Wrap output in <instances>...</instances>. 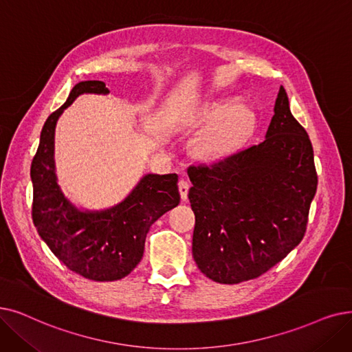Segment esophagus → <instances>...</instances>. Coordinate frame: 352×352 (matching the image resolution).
Segmentation results:
<instances>
[{
	"instance_id": "1",
	"label": "esophagus",
	"mask_w": 352,
	"mask_h": 352,
	"mask_svg": "<svg viewBox=\"0 0 352 352\" xmlns=\"http://www.w3.org/2000/svg\"><path fill=\"white\" fill-rule=\"evenodd\" d=\"M178 190H179V194H181L182 200H187L188 190H190V182H188L187 179H179V182H178Z\"/></svg>"
}]
</instances>
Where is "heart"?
<instances>
[{
	"label": "heart",
	"mask_w": 352,
	"mask_h": 352,
	"mask_svg": "<svg viewBox=\"0 0 352 352\" xmlns=\"http://www.w3.org/2000/svg\"><path fill=\"white\" fill-rule=\"evenodd\" d=\"M236 100H220L212 103L204 109L201 119L206 122L219 120L224 116L220 124L212 126L198 136L195 142V152L198 157L206 160H216L223 157L226 152L230 151L236 141L243 135L253 122V112L246 106H237L234 109Z\"/></svg>",
	"instance_id": "heart-1"
}]
</instances>
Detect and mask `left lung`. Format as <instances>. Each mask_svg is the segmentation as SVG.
<instances>
[{
	"mask_svg": "<svg viewBox=\"0 0 352 352\" xmlns=\"http://www.w3.org/2000/svg\"><path fill=\"white\" fill-rule=\"evenodd\" d=\"M266 140L211 165H191L194 261L214 282L256 279L302 241L318 175L307 131L283 86Z\"/></svg>",
	"mask_w": 352,
	"mask_h": 352,
	"instance_id": "8db88e82",
	"label": "left lung"
}]
</instances>
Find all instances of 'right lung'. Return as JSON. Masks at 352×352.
<instances>
[{
    "mask_svg": "<svg viewBox=\"0 0 352 352\" xmlns=\"http://www.w3.org/2000/svg\"><path fill=\"white\" fill-rule=\"evenodd\" d=\"M83 94L108 95L100 80L76 85L63 106L54 111L41 129L32 162L33 223L40 237L60 262L80 276L113 282L141 262L151 226L179 204L177 174H146L124 201L102 211L74 207L57 184L54 131L58 116Z\"/></svg>",
    "mask_w": 352,
    "mask_h": 352,
    "instance_id": "add662e5",
    "label": "right lung"
}]
</instances>
